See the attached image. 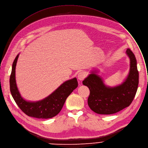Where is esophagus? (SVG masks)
I'll return each instance as SVG.
<instances>
[{"mask_svg": "<svg viewBox=\"0 0 148 148\" xmlns=\"http://www.w3.org/2000/svg\"><path fill=\"white\" fill-rule=\"evenodd\" d=\"M86 76H87V74L86 72L81 71V72H79L78 74V78L79 80H83L86 77Z\"/></svg>", "mask_w": 148, "mask_h": 148, "instance_id": "obj_1", "label": "esophagus"}]
</instances>
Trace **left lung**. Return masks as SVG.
<instances>
[{"label":"left lung","mask_w":148,"mask_h":148,"mask_svg":"<svg viewBox=\"0 0 148 148\" xmlns=\"http://www.w3.org/2000/svg\"><path fill=\"white\" fill-rule=\"evenodd\" d=\"M130 58V68L125 82L115 87L106 86L102 79L92 73L83 82L88 87L90 108L100 114L116 113L130 106L135 97L139 84V73L135 55L130 49L126 50Z\"/></svg>","instance_id":"1"}]
</instances>
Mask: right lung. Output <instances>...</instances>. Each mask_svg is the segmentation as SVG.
Returning a JSON list of instances; mask_svg holds the SVG:
<instances>
[{
	"label": "right lung",
	"mask_w": 148,
	"mask_h": 148,
	"mask_svg": "<svg viewBox=\"0 0 148 148\" xmlns=\"http://www.w3.org/2000/svg\"><path fill=\"white\" fill-rule=\"evenodd\" d=\"M19 55L12 64L10 76V90L12 96L21 110L28 116L38 119H49L57 115L61 110L66 98L78 86L76 78L64 83L45 99L36 102L26 101L21 96L15 80V68Z\"/></svg>",
	"instance_id": "right-lung-1"
}]
</instances>
